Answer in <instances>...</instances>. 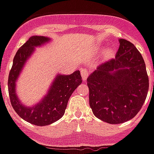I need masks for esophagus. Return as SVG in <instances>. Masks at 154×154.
I'll use <instances>...</instances> for the list:
<instances>
[{"label":"esophagus","mask_w":154,"mask_h":154,"mask_svg":"<svg viewBox=\"0 0 154 154\" xmlns=\"http://www.w3.org/2000/svg\"><path fill=\"white\" fill-rule=\"evenodd\" d=\"M81 74H82V79L84 81H86L87 77L89 74V69L87 67H84L81 69Z\"/></svg>","instance_id":"1"}]
</instances>
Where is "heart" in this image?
<instances>
[{
	"label": "heart",
	"mask_w": 154,
	"mask_h": 154,
	"mask_svg": "<svg viewBox=\"0 0 154 154\" xmlns=\"http://www.w3.org/2000/svg\"><path fill=\"white\" fill-rule=\"evenodd\" d=\"M113 49L109 48V49H107L105 51V54L106 57H111V56L113 55Z\"/></svg>",
	"instance_id": "1"
}]
</instances>
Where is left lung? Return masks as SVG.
<instances>
[{"label":"left lung","instance_id":"1","mask_svg":"<svg viewBox=\"0 0 154 154\" xmlns=\"http://www.w3.org/2000/svg\"><path fill=\"white\" fill-rule=\"evenodd\" d=\"M114 59L101 64L87 78L89 105L97 118L122 124L137 115L146 101L149 77L143 57L134 44L119 39Z\"/></svg>","mask_w":154,"mask_h":154}]
</instances>
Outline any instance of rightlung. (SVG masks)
Wrapping results in <instances>:
<instances>
[{
    "label": "right lung",
    "instance_id": "add662e5",
    "mask_svg": "<svg viewBox=\"0 0 154 154\" xmlns=\"http://www.w3.org/2000/svg\"><path fill=\"white\" fill-rule=\"evenodd\" d=\"M50 41L49 37L43 36L30 37L16 53L8 75V94L13 109L22 119L38 126L48 125L62 117L69 99L82 82L79 70H76L69 75L57 73L47 94L41 101L31 106L22 104L16 90L19 76L28 60L36 50L35 48L43 46Z\"/></svg>",
    "mask_w": 154,
    "mask_h": 154
}]
</instances>
